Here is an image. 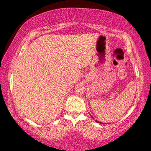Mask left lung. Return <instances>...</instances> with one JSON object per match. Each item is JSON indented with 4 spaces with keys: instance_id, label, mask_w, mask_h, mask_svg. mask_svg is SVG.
I'll return each mask as SVG.
<instances>
[{
    "instance_id": "obj_1",
    "label": "left lung",
    "mask_w": 151,
    "mask_h": 151,
    "mask_svg": "<svg viewBox=\"0 0 151 151\" xmlns=\"http://www.w3.org/2000/svg\"><path fill=\"white\" fill-rule=\"evenodd\" d=\"M92 118H93V117H92ZM97 121V122H98V123H101V122H99V121Z\"/></svg>"
}]
</instances>
